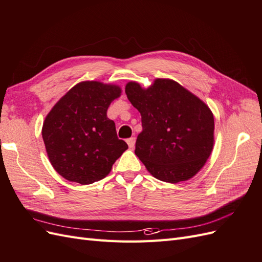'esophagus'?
<instances>
[{"label": "esophagus", "mask_w": 262, "mask_h": 262, "mask_svg": "<svg viewBox=\"0 0 262 262\" xmlns=\"http://www.w3.org/2000/svg\"><path fill=\"white\" fill-rule=\"evenodd\" d=\"M126 143H128V145H129L130 148H133L134 145H136V138L132 137V138L128 139V140H126Z\"/></svg>", "instance_id": "34e87169"}]
</instances>
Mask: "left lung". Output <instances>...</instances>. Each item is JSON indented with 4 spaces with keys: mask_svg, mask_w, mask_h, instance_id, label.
Instances as JSON below:
<instances>
[{
    "mask_svg": "<svg viewBox=\"0 0 262 262\" xmlns=\"http://www.w3.org/2000/svg\"><path fill=\"white\" fill-rule=\"evenodd\" d=\"M126 97L141 114L142 132L136 155L156 178L177 184L192 178L207 162L214 144L210 108L172 80L156 78L148 89L125 86Z\"/></svg>",
    "mask_w": 262,
    "mask_h": 262,
    "instance_id": "8db88e82",
    "label": "left lung"
}]
</instances>
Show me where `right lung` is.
I'll list each match as a JSON object with an SVG mask.
<instances>
[{
    "instance_id": "add662e5",
    "label": "right lung",
    "mask_w": 262,
    "mask_h": 262,
    "mask_svg": "<svg viewBox=\"0 0 262 262\" xmlns=\"http://www.w3.org/2000/svg\"><path fill=\"white\" fill-rule=\"evenodd\" d=\"M117 85L86 81L72 87L46 117L42 139L53 168L69 181L90 185L105 178L128 148L107 117L120 96Z\"/></svg>"
}]
</instances>
